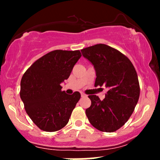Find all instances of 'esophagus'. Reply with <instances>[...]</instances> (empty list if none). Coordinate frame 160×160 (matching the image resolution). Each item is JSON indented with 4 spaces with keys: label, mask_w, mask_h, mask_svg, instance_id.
<instances>
[{
    "label": "esophagus",
    "mask_w": 160,
    "mask_h": 160,
    "mask_svg": "<svg viewBox=\"0 0 160 160\" xmlns=\"http://www.w3.org/2000/svg\"><path fill=\"white\" fill-rule=\"evenodd\" d=\"M81 97H86V95L84 93H81Z\"/></svg>",
    "instance_id": "34e87169"
}]
</instances>
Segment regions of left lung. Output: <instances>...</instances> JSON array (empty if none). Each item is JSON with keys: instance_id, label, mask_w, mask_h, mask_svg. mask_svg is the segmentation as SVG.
Returning <instances> with one entry per match:
<instances>
[{"instance_id": "left-lung-1", "label": "left lung", "mask_w": 160, "mask_h": 160, "mask_svg": "<svg viewBox=\"0 0 160 160\" xmlns=\"http://www.w3.org/2000/svg\"><path fill=\"white\" fill-rule=\"evenodd\" d=\"M81 52L94 65L95 86L108 88L102 101L95 95L88 96L91 100V106L86 110L88 120L99 131H117L132 114L140 95L135 67L128 57L106 44L86 47Z\"/></svg>"}]
</instances>
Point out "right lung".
Here are the masks:
<instances>
[{"label": "right lung", "mask_w": 160, "mask_h": 160, "mask_svg": "<svg viewBox=\"0 0 160 160\" xmlns=\"http://www.w3.org/2000/svg\"><path fill=\"white\" fill-rule=\"evenodd\" d=\"M80 50L51 51L32 64L21 80L20 98L34 124L45 132H56L67 125L80 93L62 91L60 84L69 78L81 57Z\"/></svg>", "instance_id": "right-lung-1"}]
</instances>
